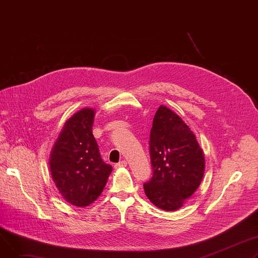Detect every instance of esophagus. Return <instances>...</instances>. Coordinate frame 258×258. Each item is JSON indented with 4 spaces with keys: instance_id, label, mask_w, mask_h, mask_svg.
<instances>
[{
    "instance_id": "1",
    "label": "esophagus",
    "mask_w": 258,
    "mask_h": 258,
    "mask_svg": "<svg viewBox=\"0 0 258 258\" xmlns=\"http://www.w3.org/2000/svg\"><path fill=\"white\" fill-rule=\"evenodd\" d=\"M126 165H127V162H126L125 160H122V161L118 162V163H116V164L114 165V167H115L116 169H118V168H121V167H125Z\"/></svg>"
}]
</instances>
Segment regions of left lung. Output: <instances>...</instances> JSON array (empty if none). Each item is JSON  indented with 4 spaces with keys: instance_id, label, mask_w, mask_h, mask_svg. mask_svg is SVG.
I'll list each match as a JSON object with an SVG mask.
<instances>
[{
    "instance_id": "left-lung-1",
    "label": "left lung",
    "mask_w": 258,
    "mask_h": 258,
    "mask_svg": "<svg viewBox=\"0 0 258 258\" xmlns=\"http://www.w3.org/2000/svg\"><path fill=\"white\" fill-rule=\"evenodd\" d=\"M150 155L153 177L143 184L146 197L163 210L179 209L201 184L205 159L192 131L164 105L154 117Z\"/></svg>"
}]
</instances>
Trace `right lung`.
I'll return each instance as SVG.
<instances>
[{
  "label": "right lung",
  "instance_id": "add662e5",
  "mask_svg": "<svg viewBox=\"0 0 258 258\" xmlns=\"http://www.w3.org/2000/svg\"><path fill=\"white\" fill-rule=\"evenodd\" d=\"M93 108H84L66 121L50 157V170L62 198L86 207L102 192L112 166L101 159L92 125Z\"/></svg>",
  "mask_w": 258,
  "mask_h": 258
}]
</instances>
